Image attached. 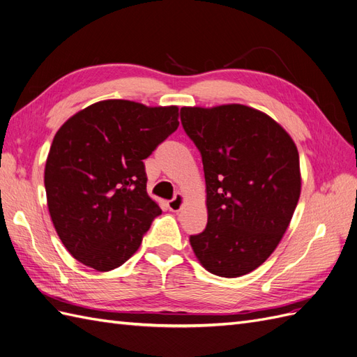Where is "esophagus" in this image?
Wrapping results in <instances>:
<instances>
[{
	"label": "esophagus",
	"mask_w": 357,
	"mask_h": 357,
	"mask_svg": "<svg viewBox=\"0 0 357 357\" xmlns=\"http://www.w3.org/2000/svg\"><path fill=\"white\" fill-rule=\"evenodd\" d=\"M183 202H185V195H183L182 192H176L175 197L169 202V209L172 212H179L182 209Z\"/></svg>",
	"instance_id": "34e87169"
}]
</instances>
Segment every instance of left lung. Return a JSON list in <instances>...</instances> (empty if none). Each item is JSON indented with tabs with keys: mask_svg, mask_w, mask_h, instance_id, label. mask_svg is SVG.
<instances>
[{
	"mask_svg": "<svg viewBox=\"0 0 357 357\" xmlns=\"http://www.w3.org/2000/svg\"><path fill=\"white\" fill-rule=\"evenodd\" d=\"M181 121L199 148L208 225L190 237L209 273L240 278L278 248L301 194L300 155L282 126L240 103L183 107Z\"/></svg>",
	"mask_w": 357,
	"mask_h": 357,
	"instance_id": "1",
	"label": "left lung"
}]
</instances>
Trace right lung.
Wrapping results in <instances>:
<instances>
[{
  "label": "right lung",
  "mask_w": 357,
  "mask_h": 357,
  "mask_svg": "<svg viewBox=\"0 0 357 357\" xmlns=\"http://www.w3.org/2000/svg\"><path fill=\"white\" fill-rule=\"evenodd\" d=\"M179 108L107 99L56 132L44 169L56 233L84 266L111 271L139 249L162 213L146 192L142 160L174 133Z\"/></svg>",
  "instance_id": "1"
}]
</instances>
